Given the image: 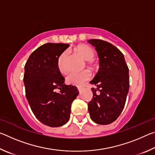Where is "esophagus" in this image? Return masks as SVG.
<instances>
[{"mask_svg":"<svg viewBox=\"0 0 155 155\" xmlns=\"http://www.w3.org/2000/svg\"><path fill=\"white\" fill-rule=\"evenodd\" d=\"M83 90V87H78V90L79 91H81V90Z\"/></svg>","mask_w":155,"mask_h":155,"instance_id":"1","label":"esophagus"}]
</instances>
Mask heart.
Here are the masks:
<instances>
[{"mask_svg": "<svg viewBox=\"0 0 155 155\" xmlns=\"http://www.w3.org/2000/svg\"><path fill=\"white\" fill-rule=\"evenodd\" d=\"M74 50L77 52L83 58L88 61V64L91 68H94L96 65L94 64L92 59L95 56V52H94L92 48L86 44H78L76 46ZM67 53L66 52H63L61 55L59 57L57 60V67L59 72L64 74L67 72L66 68V60H67ZM91 78V72L87 70H84L83 72L75 73L72 72L68 75L66 78V81L70 85H74L80 86L85 82Z\"/></svg>", "mask_w": 155, "mask_h": 155, "instance_id": "obj_1", "label": "heart"}]
</instances>
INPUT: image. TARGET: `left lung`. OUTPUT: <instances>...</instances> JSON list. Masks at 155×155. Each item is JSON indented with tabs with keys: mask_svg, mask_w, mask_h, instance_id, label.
Masks as SVG:
<instances>
[{
	"mask_svg": "<svg viewBox=\"0 0 155 155\" xmlns=\"http://www.w3.org/2000/svg\"><path fill=\"white\" fill-rule=\"evenodd\" d=\"M88 42L95 47L100 68L90 83L93 98L88 103L91 119L98 124H109L121 114L129 90L128 68L124 54L106 41L91 39Z\"/></svg>",
	"mask_w": 155,
	"mask_h": 155,
	"instance_id": "obj_1",
	"label": "left lung"
}]
</instances>
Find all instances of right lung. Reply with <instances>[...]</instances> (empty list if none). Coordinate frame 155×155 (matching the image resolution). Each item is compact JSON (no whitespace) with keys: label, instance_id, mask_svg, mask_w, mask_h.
<instances>
[{"label":"right lung","instance_id":"add662e5","mask_svg":"<svg viewBox=\"0 0 155 155\" xmlns=\"http://www.w3.org/2000/svg\"><path fill=\"white\" fill-rule=\"evenodd\" d=\"M70 46L67 44L47 43L31 53L25 65L26 97L39 121L51 127H59L70 119L77 87L64 84L57 60Z\"/></svg>","mask_w":155,"mask_h":155}]
</instances>
